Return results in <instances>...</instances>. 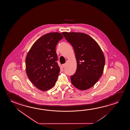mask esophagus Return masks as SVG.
Returning a JSON list of instances; mask_svg holds the SVG:
<instances>
[{
	"label": "esophagus",
	"instance_id": "esophagus-1",
	"mask_svg": "<svg viewBox=\"0 0 130 130\" xmlns=\"http://www.w3.org/2000/svg\"><path fill=\"white\" fill-rule=\"evenodd\" d=\"M65 66H66V64H65H65H62V68H65Z\"/></svg>",
	"mask_w": 130,
	"mask_h": 130
}]
</instances>
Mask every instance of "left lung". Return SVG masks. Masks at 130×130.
<instances>
[{
  "instance_id": "left-lung-1",
  "label": "left lung",
  "mask_w": 130,
  "mask_h": 130,
  "mask_svg": "<svg viewBox=\"0 0 130 130\" xmlns=\"http://www.w3.org/2000/svg\"><path fill=\"white\" fill-rule=\"evenodd\" d=\"M72 45L75 53L77 69L71 76L72 85L80 90L94 86L101 77L105 58L98 43L88 35L78 32H62Z\"/></svg>"
}]
</instances>
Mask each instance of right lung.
Masks as SVG:
<instances>
[{"instance_id":"1","label":"right lung","mask_w":130,"mask_h":130,"mask_svg":"<svg viewBox=\"0 0 130 130\" xmlns=\"http://www.w3.org/2000/svg\"><path fill=\"white\" fill-rule=\"evenodd\" d=\"M63 37L58 32L45 34L36 40L27 54L26 74L39 90H48L55 85L60 71L56 45Z\"/></svg>"}]
</instances>
